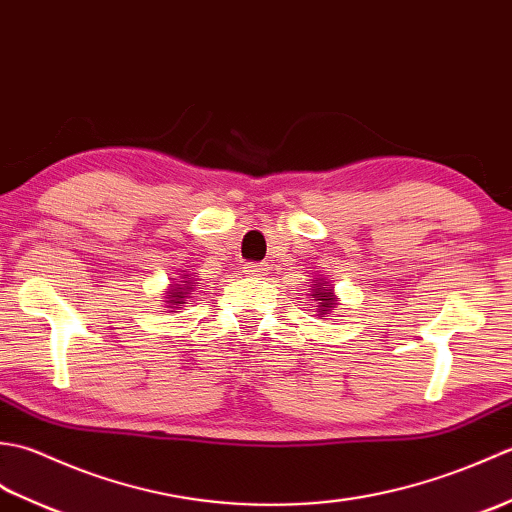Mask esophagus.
Instances as JSON below:
<instances>
[{"mask_svg":"<svg viewBox=\"0 0 512 512\" xmlns=\"http://www.w3.org/2000/svg\"><path fill=\"white\" fill-rule=\"evenodd\" d=\"M266 270L268 268L264 264H255V262L246 264V275H250V277H264Z\"/></svg>","mask_w":512,"mask_h":512,"instance_id":"obj_1","label":"esophagus"}]
</instances>
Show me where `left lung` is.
Here are the masks:
<instances>
[{
  "label": "left lung",
  "instance_id": "8db88e82",
  "mask_svg": "<svg viewBox=\"0 0 512 512\" xmlns=\"http://www.w3.org/2000/svg\"><path fill=\"white\" fill-rule=\"evenodd\" d=\"M312 301H317L319 303V312L321 314H330V310L336 306V295H334V290H330V288H325V284L321 279H314L312 281Z\"/></svg>",
  "mask_w": 512,
  "mask_h": 512
}]
</instances>
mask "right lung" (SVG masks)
<instances>
[{
	"instance_id": "right-lung-1",
	"label": "right lung",
	"mask_w": 512,
	"mask_h": 512,
	"mask_svg": "<svg viewBox=\"0 0 512 512\" xmlns=\"http://www.w3.org/2000/svg\"><path fill=\"white\" fill-rule=\"evenodd\" d=\"M193 284H195V279H193L191 275H182L180 284H171V288L167 290V297H165L167 303H169L167 308L176 310L178 306H182V303H187L189 295L193 292ZM173 310H171V312H173Z\"/></svg>"
}]
</instances>
